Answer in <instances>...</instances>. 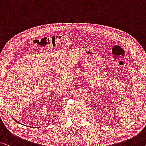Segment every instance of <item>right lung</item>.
<instances>
[{
	"instance_id": "add662e5",
	"label": "right lung",
	"mask_w": 146,
	"mask_h": 146,
	"mask_svg": "<svg viewBox=\"0 0 146 146\" xmlns=\"http://www.w3.org/2000/svg\"><path fill=\"white\" fill-rule=\"evenodd\" d=\"M14 120H15V121H16L17 123H20L19 122H18V121H16V120H15V119H14Z\"/></svg>"
}]
</instances>
